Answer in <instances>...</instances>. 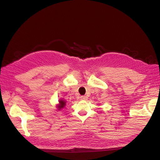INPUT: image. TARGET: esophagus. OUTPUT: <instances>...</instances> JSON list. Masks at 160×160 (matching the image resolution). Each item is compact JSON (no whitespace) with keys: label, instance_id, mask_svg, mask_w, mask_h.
<instances>
[{"label":"esophagus","instance_id":"obj_1","mask_svg":"<svg viewBox=\"0 0 160 160\" xmlns=\"http://www.w3.org/2000/svg\"><path fill=\"white\" fill-rule=\"evenodd\" d=\"M80 99H81V100H82V101H85V100L88 99V98H87L86 96H81Z\"/></svg>","mask_w":160,"mask_h":160}]
</instances>
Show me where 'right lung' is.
I'll list each match as a JSON object with an SVG mask.
<instances>
[{
    "label": "right lung",
    "mask_w": 160,
    "mask_h": 160,
    "mask_svg": "<svg viewBox=\"0 0 160 160\" xmlns=\"http://www.w3.org/2000/svg\"><path fill=\"white\" fill-rule=\"evenodd\" d=\"M66 105V101L65 100L62 99H60L59 101V103L57 105V108L58 109V110H61L65 108V106Z\"/></svg>",
    "instance_id": "add662e5"
}]
</instances>
